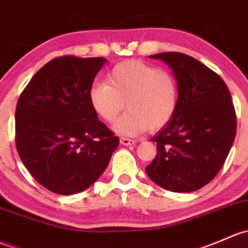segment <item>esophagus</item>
Returning <instances> with one entry per match:
<instances>
[{"label": "esophagus", "instance_id": "1", "mask_svg": "<svg viewBox=\"0 0 248 248\" xmlns=\"http://www.w3.org/2000/svg\"><path fill=\"white\" fill-rule=\"evenodd\" d=\"M120 142L124 146H129V145H134L135 142H137V140L128 139V138H121V139H120Z\"/></svg>", "mask_w": 248, "mask_h": 248}]
</instances>
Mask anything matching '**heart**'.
I'll return each instance as SVG.
<instances>
[{
    "mask_svg": "<svg viewBox=\"0 0 248 248\" xmlns=\"http://www.w3.org/2000/svg\"><path fill=\"white\" fill-rule=\"evenodd\" d=\"M178 84L169 70L147 62L124 61L116 64L107 83H95L89 89V102L96 115L114 122L122 135H138L146 129L158 131L168 124L178 107Z\"/></svg>",
    "mask_w": 248,
    "mask_h": 248,
    "instance_id": "obj_1",
    "label": "heart"
}]
</instances>
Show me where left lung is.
<instances>
[{"label": "left lung", "mask_w": 248, "mask_h": 248, "mask_svg": "<svg viewBox=\"0 0 248 248\" xmlns=\"http://www.w3.org/2000/svg\"><path fill=\"white\" fill-rule=\"evenodd\" d=\"M173 71L178 107L151 141L157 157L146 168L159 186L173 192L196 191L215 178L236 134V115L227 85L204 64L179 52L150 56Z\"/></svg>", "instance_id": "8db88e82"}]
</instances>
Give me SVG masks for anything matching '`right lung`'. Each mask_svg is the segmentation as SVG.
<instances>
[{"label":"right lung","mask_w":248,"mask_h":248,"mask_svg":"<svg viewBox=\"0 0 248 248\" xmlns=\"http://www.w3.org/2000/svg\"><path fill=\"white\" fill-rule=\"evenodd\" d=\"M107 59L62 56L49 61L21 93L15 144L23 165L44 187L72 195L89 187L119 146L89 102L93 78Z\"/></svg>","instance_id":"right-lung-1"}]
</instances>
